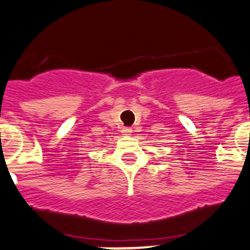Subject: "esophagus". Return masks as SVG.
<instances>
[{"instance_id":"esophagus-1","label":"esophagus","mask_w":250,"mask_h":250,"mask_svg":"<svg viewBox=\"0 0 250 250\" xmlns=\"http://www.w3.org/2000/svg\"><path fill=\"white\" fill-rule=\"evenodd\" d=\"M130 133H132V128L129 127H125L122 129V134L123 135H130Z\"/></svg>"}]
</instances>
